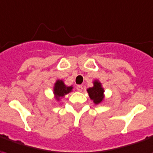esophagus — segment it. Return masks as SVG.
<instances>
[{
    "label": "esophagus",
    "mask_w": 153,
    "mask_h": 153,
    "mask_svg": "<svg viewBox=\"0 0 153 153\" xmlns=\"http://www.w3.org/2000/svg\"><path fill=\"white\" fill-rule=\"evenodd\" d=\"M76 89H77V90H78V91H82V90H83V86H82V85H77V87H76Z\"/></svg>",
    "instance_id": "obj_1"
}]
</instances>
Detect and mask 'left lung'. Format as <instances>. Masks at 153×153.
Masks as SVG:
<instances>
[{
    "label": "left lung",
    "instance_id": "1",
    "mask_svg": "<svg viewBox=\"0 0 153 153\" xmlns=\"http://www.w3.org/2000/svg\"><path fill=\"white\" fill-rule=\"evenodd\" d=\"M93 87L87 89L89 96L95 105L101 104L105 100V90L102 87V84L98 79H95L93 82Z\"/></svg>",
    "mask_w": 153,
    "mask_h": 153
}]
</instances>
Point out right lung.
<instances>
[{
  "label": "right lung",
  "mask_w": 153,
  "mask_h": 153,
  "mask_svg": "<svg viewBox=\"0 0 153 153\" xmlns=\"http://www.w3.org/2000/svg\"><path fill=\"white\" fill-rule=\"evenodd\" d=\"M73 88H74L73 85L68 86L64 84V82L62 79H57L53 88L54 99L57 101H60L61 99H63L66 94L72 92Z\"/></svg>",
  "instance_id": "1"
}]
</instances>
